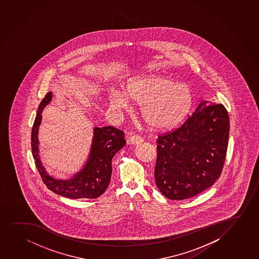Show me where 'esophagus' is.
I'll return each mask as SVG.
<instances>
[{"mask_svg":"<svg viewBox=\"0 0 259 259\" xmlns=\"http://www.w3.org/2000/svg\"><path fill=\"white\" fill-rule=\"evenodd\" d=\"M144 140L142 137L139 136V135H133L130 138L128 139V144L130 145H138L141 144V142H143Z\"/></svg>","mask_w":259,"mask_h":259,"instance_id":"obj_1","label":"esophagus"}]
</instances>
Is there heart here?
Returning <instances> with one entry per match:
<instances>
[{"label":"heart","mask_w":259,"mask_h":259,"mask_svg":"<svg viewBox=\"0 0 259 259\" xmlns=\"http://www.w3.org/2000/svg\"><path fill=\"white\" fill-rule=\"evenodd\" d=\"M129 100L141 105V118L148 125L168 131L187 117L193 104V94L187 84L152 74L129 81L125 93L118 91L109 93V106L116 112L127 110Z\"/></svg>","instance_id":"heart-1"}]
</instances>
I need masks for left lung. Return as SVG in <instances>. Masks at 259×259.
<instances>
[{
  "mask_svg": "<svg viewBox=\"0 0 259 259\" xmlns=\"http://www.w3.org/2000/svg\"><path fill=\"white\" fill-rule=\"evenodd\" d=\"M201 102L180 127L157 139L155 184L166 198L182 200L212 186L222 174L229 144L223 104Z\"/></svg>",
  "mask_w": 259,
  "mask_h": 259,
  "instance_id": "left-lung-1",
  "label": "left lung"
}]
</instances>
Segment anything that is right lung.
Instances as JSON below:
<instances>
[{
	"instance_id": "obj_1",
	"label": "right lung",
	"mask_w": 259,
	"mask_h": 259,
	"mask_svg": "<svg viewBox=\"0 0 259 259\" xmlns=\"http://www.w3.org/2000/svg\"><path fill=\"white\" fill-rule=\"evenodd\" d=\"M53 93L48 92L41 101L31 131V151L35 165L47 188L66 198H96L101 196L111 181V161L115 154L125 145L124 132L113 126L94 127L91 152L83 168L68 180L55 179L47 173L38 155V127L42 111L50 103Z\"/></svg>"
}]
</instances>
